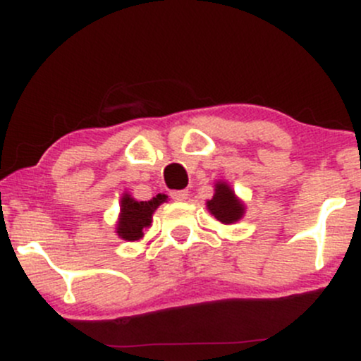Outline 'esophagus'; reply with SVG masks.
<instances>
[{
    "label": "esophagus",
    "instance_id": "obj_1",
    "mask_svg": "<svg viewBox=\"0 0 361 361\" xmlns=\"http://www.w3.org/2000/svg\"><path fill=\"white\" fill-rule=\"evenodd\" d=\"M171 198L176 202H183L188 198V190H173Z\"/></svg>",
    "mask_w": 361,
    "mask_h": 361
}]
</instances>
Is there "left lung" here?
I'll list each match as a JSON object with an SVG mask.
<instances>
[{
  "instance_id": "1",
  "label": "left lung",
  "mask_w": 361,
  "mask_h": 361,
  "mask_svg": "<svg viewBox=\"0 0 361 361\" xmlns=\"http://www.w3.org/2000/svg\"><path fill=\"white\" fill-rule=\"evenodd\" d=\"M207 207L215 215V219L224 224H233L238 219H241L244 210V207L234 197L233 190L226 183H217L214 198L207 202Z\"/></svg>"
}]
</instances>
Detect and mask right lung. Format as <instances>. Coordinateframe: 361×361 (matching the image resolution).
<instances>
[{
  "mask_svg": "<svg viewBox=\"0 0 361 361\" xmlns=\"http://www.w3.org/2000/svg\"><path fill=\"white\" fill-rule=\"evenodd\" d=\"M166 200V195H156L152 200L149 202H137L126 195L122 198V205H120V219H118V235L127 239V241H135V239L142 238L144 227L151 226L152 212Z\"/></svg>",
  "mask_w": 361,
  "mask_h": 361,
  "instance_id": "obj_1",
  "label": "right lung"
}]
</instances>
